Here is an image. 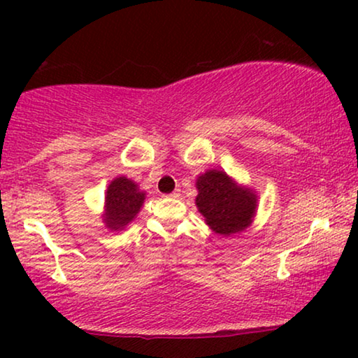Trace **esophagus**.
<instances>
[{
	"instance_id": "1",
	"label": "esophagus",
	"mask_w": 358,
	"mask_h": 358,
	"mask_svg": "<svg viewBox=\"0 0 358 358\" xmlns=\"http://www.w3.org/2000/svg\"><path fill=\"white\" fill-rule=\"evenodd\" d=\"M164 197H168V199H178V197H179V190H174L173 194H168V195H164Z\"/></svg>"
}]
</instances>
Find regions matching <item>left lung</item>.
I'll list each match as a JSON object with an SVG mask.
<instances>
[{
    "mask_svg": "<svg viewBox=\"0 0 358 358\" xmlns=\"http://www.w3.org/2000/svg\"><path fill=\"white\" fill-rule=\"evenodd\" d=\"M195 205L215 233L229 236L251 224L257 207L254 190L241 187L227 173L210 169L199 176Z\"/></svg>",
    "mask_w": 358,
    "mask_h": 358,
    "instance_id": "obj_1",
    "label": "left lung"
}]
</instances>
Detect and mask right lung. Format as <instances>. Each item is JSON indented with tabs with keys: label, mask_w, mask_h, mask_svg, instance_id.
I'll return each mask as SVG.
<instances>
[{
	"label": "right lung",
	"mask_w": 358,
	"mask_h": 358,
	"mask_svg": "<svg viewBox=\"0 0 358 358\" xmlns=\"http://www.w3.org/2000/svg\"><path fill=\"white\" fill-rule=\"evenodd\" d=\"M143 202L145 192L134 180L127 179L125 176L115 178L106 192V210L102 218L106 227L112 231L124 229L138 215Z\"/></svg>",
	"instance_id": "right-lung-1"
}]
</instances>
